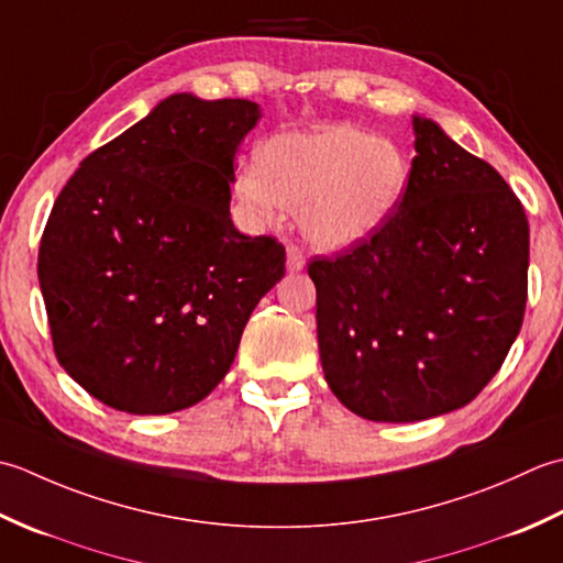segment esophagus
Masks as SVG:
<instances>
[{
	"mask_svg": "<svg viewBox=\"0 0 563 563\" xmlns=\"http://www.w3.org/2000/svg\"><path fill=\"white\" fill-rule=\"evenodd\" d=\"M303 267H306L303 250L298 247L296 243H289V247H286V269H289V272H301Z\"/></svg>",
	"mask_w": 563,
	"mask_h": 563,
	"instance_id": "34e87169",
	"label": "esophagus"
}]
</instances>
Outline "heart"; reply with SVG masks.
<instances>
[{
    "label": "heart",
    "mask_w": 563,
    "mask_h": 563,
    "mask_svg": "<svg viewBox=\"0 0 563 563\" xmlns=\"http://www.w3.org/2000/svg\"><path fill=\"white\" fill-rule=\"evenodd\" d=\"M410 181V163L388 137L340 123L311 133L274 135L260 163L240 165L235 191L262 218L301 211L316 245L364 243L391 221Z\"/></svg>",
    "instance_id": "1"
}]
</instances>
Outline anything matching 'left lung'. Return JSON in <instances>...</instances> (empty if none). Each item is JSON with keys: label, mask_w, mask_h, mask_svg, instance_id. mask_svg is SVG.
<instances>
[{"label": "left lung", "mask_w": 563, "mask_h": 563, "mask_svg": "<svg viewBox=\"0 0 563 563\" xmlns=\"http://www.w3.org/2000/svg\"><path fill=\"white\" fill-rule=\"evenodd\" d=\"M416 157L382 231L308 262L325 382L360 418L416 422L484 391L522 328L530 223L486 159L412 117Z\"/></svg>", "instance_id": "obj_1"}]
</instances>
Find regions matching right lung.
Here are the masks:
<instances>
[{
  "instance_id": "add662e5",
  "label": "right lung",
  "mask_w": 563,
  "mask_h": 563,
  "mask_svg": "<svg viewBox=\"0 0 563 563\" xmlns=\"http://www.w3.org/2000/svg\"><path fill=\"white\" fill-rule=\"evenodd\" d=\"M257 121L255 101L172 95L55 199L38 247L53 350L101 404L133 416L199 404L284 277L279 240L231 221L233 159Z\"/></svg>"
}]
</instances>
